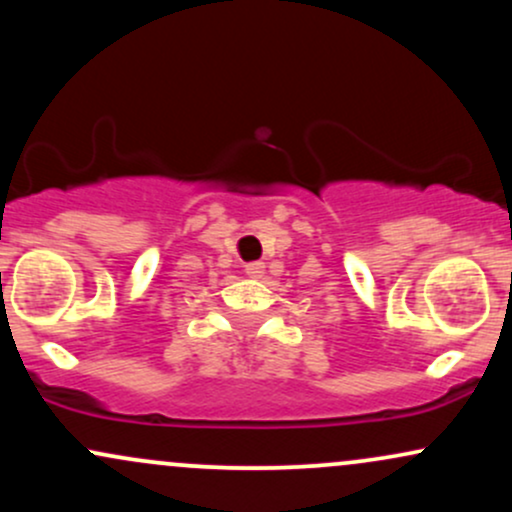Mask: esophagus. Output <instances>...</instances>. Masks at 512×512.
<instances>
[{
    "instance_id": "obj_1",
    "label": "esophagus",
    "mask_w": 512,
    "mask_h": 512,
    "mask_svg": "<svg viewBox=\"0 0 512 512\" xmlns=\"http://www.w3.org/2000/svg\"><path fill=\"white\" fill-rule=\"evenodd\" d=\"M245 272H248V276H252V279H262L264 274V262H250L245 264Z\"/></svg>"
}]
</instances>
